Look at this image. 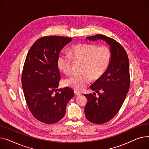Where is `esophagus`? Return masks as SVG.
Wrapping results in <instances>:
<instances>
[{
  "mask_svg": "<svg viewBox=\"0 0 149 149\" xmlns=\"http://www.w3.org/2000/svg\"><path fill=\"white\" fill-rule=\"evenodd\" d=\"M74 94H75L76 95H80L81 94V93H80V92H79V91L75 90V91H74Z\"/></svg>",
  "mask_w": 149,
  "mask_h": 149,
  "instance_id": "esophagus-1",
  "label": "esophagus"
}]
</instances>
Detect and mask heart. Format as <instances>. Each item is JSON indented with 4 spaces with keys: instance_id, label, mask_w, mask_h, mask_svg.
<instances>
[{
    "instance_id": "obj_1",
    "label": "heart",
    "mask_w": 149,
    "mask_h": 149,
    "mask_svg": "<svg viewBox=\"0 0 149 149\" xmlns=\"http://www.w3.org/2000/svg\"><path fill=\"white\" fill-rule=\"evenodd\" d=\"M70 54H61L58 58V67L65 74L72 71L73 60L83 63L81 74L72 75L64 81L65 86L81 91L93 79H100L108 69L112 60V52L106 46L82 43L74 46Z\"/></svg>"
}]
</instances>
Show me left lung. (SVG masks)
<instances>
[{"instance_id": "1", "label": "left lung", "mask_w": 149, "mask_h": 149, "mask_svg": "<svg viewBox=\"0 0 149 149\" xmlns=\"http://www.w3.org/2000/svg\"><path fill=\"white\" fill-rule=\"evenodd\" d=\"M86 38L105 41L112 52L107 72L90 86L99 97H95V93L84 95L88 101L84 108L86 118L93 123L100 125L114 117L125 100L130 83L129 59L123 47L114 39L100 34Z\"/></svg>"}]
</instances>
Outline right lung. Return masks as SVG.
Wrapping results in <instances>:
<instances>
[{
  "mask_svg": "<svg viewBox=\"0 0 149 149\" xmlns=\"http://www.w3.org/2000/svg\"><path fill=\"white\" fill-rule=\"evenodd\" d=\"M72 38L42 37L35 42L26 56L22 74L24 98L32 116L46 124L56 123L65 113L68 102L74 95L69 87L57 91L61 75L58 58Z\"/></svg>",
  "mask_w": 149,
  "mask_h": 149,
  "instance_id": "add662e5",
  "label": "right lung"
}]
</instances>
